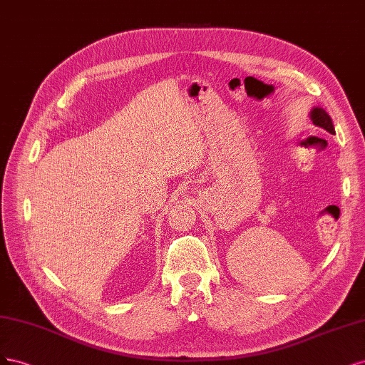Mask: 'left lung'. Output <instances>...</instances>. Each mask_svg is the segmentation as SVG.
<instances>
[{"instance_id":"1","label":"left lung","mask_w":365,"mask_h":365,"mask_svg":"<svg viewBox=\"0 0 365 365\" xmlns=\"http://www.w3.org/2000/svg\"><path fill=\"white\" fill-rule=\"evenodd\" d=\"M311 120L315 125H319L322 128H324V130H327L329 133H335L334 130V124H332V120L331 116H329L323 109L320 108H315L311 110Z\"/></svg>"}]
</instances>
